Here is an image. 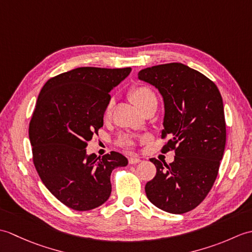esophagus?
<instances>
[{
	"label": "esophagus",
	"instance_id": "esophagus-1",
	"mask_svg": "<svg viewBox=\"0 0 252 252\" xmlns=\"http://www.w3.org/2000/svg\"><path fill=\"white\" fill-rule=\"evenodd\" d=\"M138 162H141L140 158H137V157H130L129 158V163L130 164H136Z\"/></svg>",
	"mask_w": 252,
	"mask_h": 252
}]
</instances>
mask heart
<instances>
[{
    "mask_svg": "<svg viewBox=\"0 0 252 252\" xmlns=\"http://www.w3.org/2000/svg\"><path fill=\"white\" fill-rule=\"evenodd\" d=\"M130 94H131L132 99L134 100L135 104L138 107H141L142 109L148 103H151V101L157 100V97H156V95H155L154 91L149 87H146V85H137V87H134L131 90ZM112 107H114V99L111 98L106 106V109H105L106 116L110 115ZM118 143H119V145H121V146L127 147V146H132L133 144H134V141H133V138L129 135H122L119 137Z\"/></svg>",
    "mask_w": 252,
    "mask_h": 252,
    "instance_id": "obj_1",
    "label": "heart"
}]
</instances>
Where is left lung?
Here are the masks:
<instances>
[{
  "mask_svg": "<svg viewBox=\"0 0 252 252\" xmlns=\"http://www.w3.org/2000/svg\"><path fill=\"white\" fill-rule=\"evenodd\" d=\"M138 79L154 85L163 97V146L174 151L170 164L152 158L155 178L146 183V196L161 210L182 215L205 199L218 176L226 142L222 96L217 85L181 63L145 68Z\"/></svg>",
  "mask_w": 252,
  "mask_h": 252,
  "instance_id": "left-lung-1",
  "label": "left lung"
}]
</instances>
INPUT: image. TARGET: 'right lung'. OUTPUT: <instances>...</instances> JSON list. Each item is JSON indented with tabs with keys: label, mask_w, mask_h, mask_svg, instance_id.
<instances>
[{
	"label": "right lung",
	"mask_w": 252,
	"mask_h": 252,
	"mask_svg": "<svg viewBox=\"0 0 252 252\" xmlns=\"http://www.w3.org/2000/svg\"><path fill=\"white\" fill-rule=\"evenodd\" d=\"M130 72V67L76 68L51 78L37 97L29 123L34 167L46 189L73 210L103 205L112 170L127 164L117 152L100 158L85 148L104 125L109 93Z\"/></svg>",
	"instance_id": "right-lung-1"
}]
</instances>
